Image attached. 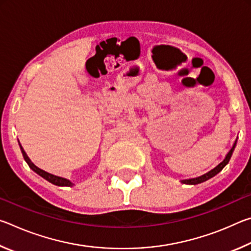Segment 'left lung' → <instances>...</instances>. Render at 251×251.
<instances>
[{
	"label": "left lung",
	"instance_id": "1",
	"mask_svg": "<svg viewBox=\"0 0 251 251\" xmlns=\"http://www.w3.org/2000/svg\"><path fill=\"white\" fill-rule=\"evenodd\" d=\"M236 144H237V139H236L235 144H233V145H232L231 150L228 151V154L226 155V157H225V159L222 161V163L218 164L215 168H212L211 171H209V172L206 173V174H203V175H201V176H198V177H195V178H189V179H182L180 181L182 182V184H186V185H197V184H201V182H203V181H206L208 179H210V178H212L214 176L217 175V174L219 172H222L223 168L229 163V160H230L232 152H233V151H235Z\"/></svg>",
	"mask_w": 251,
	"mask_h": 251
}]
</instances>
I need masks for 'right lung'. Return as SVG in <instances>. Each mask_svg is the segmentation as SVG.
Wrapping results in <instances>:
<instances>
[{"label":"right lung","mask_w":251,"mask_h":251,"mask_svg":"<svg viewBox=\"0 0 251 251\" xmlns=\"http://www.w3.org/2000/svg\"><path fill=\"white\" fill-rule=\"evenodd\" d=\"M20 148H21V151H22V155H23V157H24V160L26 161L27 165L29 166V168H31L32 171L35 172V173L37 174V175H40L41 177H43L44 179H46V180L50 181V182H52L53 185H56V186H66V187H72V186L74 185L73 182H72V181H71V180H69V179H66V178H64V177L55 176V175H53V174H50V173H48V172L43 171V169H41V168H39V167H36L35 165H34V164L32 163L31 159L28 158L27 155H26V152L24 151V150L22 148V146H21V144H20Z\"/></svg>","instance_id":"right-lung-1"}]
</instances>
